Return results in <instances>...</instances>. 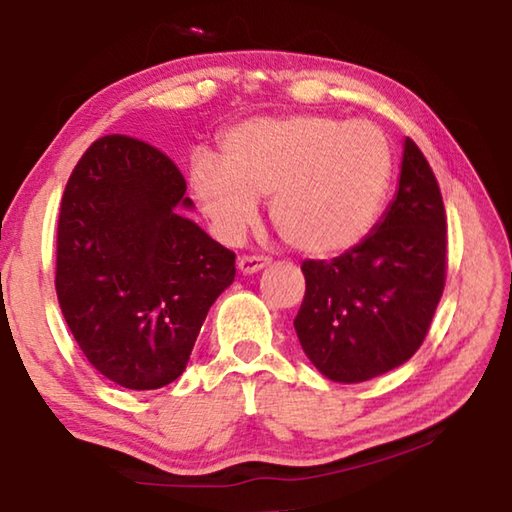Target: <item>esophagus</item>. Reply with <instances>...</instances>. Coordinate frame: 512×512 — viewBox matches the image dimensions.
Instances as JSON below:
<instances>
[{
    "label": "esophagus",
    "mask_w": 512,
    "mask_h": 512,
    "mask_svg": "<svg viewBox=\"0 0 512 512\" xmlns=\"http://www.w3.org/2000/svg\"><path fill=\"white\" fill-rule=\"evenodd\" d=\"M268 262H271V259H268V257H259V255H241V257H239V262H237V266H239V271H241V273L250 275V273L262 271V268H264Z\"/></svg>",
    "instance_id": "34e87169"
}]
</instances>
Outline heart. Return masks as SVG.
Returning a JSON list of instances; mask_svg holds the SVG:
<instances>
[{"label":"heart","mask_w":512,"mask_h":512,"mask_svg":"<svg viewBox=\"0 0 512 512\" xmlns=\"http://www.w3.org/2000/svg\"><path fill=\"white\" fill-rule=\"evenodd\" d=\"M395 171L393 146L377 124L325 115L257 117L232 126L221 160L196 155L189 183L225 239H237L271 196L273 228L316 257L348 253L384 210Z\"/></svg>","instance_id":"1"}]
</instances>
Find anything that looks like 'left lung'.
<instances>
[{
  "label": "left lung",
  "instance_id": "obj_1",
  "mask_svg": "<svg viewBox=\"0 0 512 512\" xmlns=\"http://www.w3.org/2000/svg\"><path fill=\"white\" fill-rule=\"evenodd\" d=\"M293 327L325 377L357 384L409 361L447 280V214L438 180L406 137L400 187L381 223L334 259H305Z\"/></svg>",
  "mask_w": 512,
  "mask_h": 512
}]
</instances>
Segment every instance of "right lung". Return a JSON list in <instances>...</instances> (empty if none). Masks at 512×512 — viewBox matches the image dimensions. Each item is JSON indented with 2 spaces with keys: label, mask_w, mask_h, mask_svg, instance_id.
I'll return each instance as SVG.
<instances>
[{
  "label": "right lung",
  "mask_w": 512,
  "mask_h": 512,
  "mask_svg": "<svg viewBox=\"0 0 512 512\" xmlns=\"http://www.w3.org/2000/svg\"><path fill=\"white\" fill-rule=\"evenodd\" d=\"M169 155L103 135L76 162L60 201L56 296L69 332L103 377L153 391L183 375L212 302L235 280V253L194 221Z\"/></svg>",
  "instance_id": "right-lung-1"
}]
</instances>
